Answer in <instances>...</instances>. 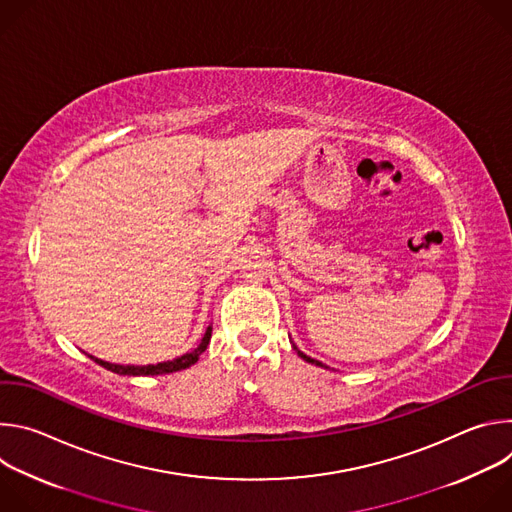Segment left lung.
<instances>
[{"instance_id": "obj_1", "label": "left lung", "mask_w": 512, "mask_h": 512, "mask_svg": "<svg viewBox=\"0 0 512 512\" xmlns=\"http://www.w3.org/2000/svg\"><path fill=\"white\" fill-rule=\"evenodd\" d=\"M291 346H294V350L298 352V356H300V358H304L306 362H312V364H316V367H324V364H322L320 360H314V358H310V356H308V354H304V352H302V350H300L296 344H291Z\"/></svg>"}]
</instances>
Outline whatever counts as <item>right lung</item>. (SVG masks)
Here are the masks:
<instances>
[{"label": "right lung", "mask_w": 512, "mask_h": 512, "mask_svg": "<svg viewBox=\"0 0 512 512\" xmlns=\"http://www.w3.org/2000/svg\"><path fill=\"white\" fill-rule=\"evenodd\" d=\"M210 336H212V326L206 328V332H204L200 344H198L194 350H190V352H186V354H182V356H178V358H174V360H166V362H158V364H145V367H137V364H115V362L101 360V358H97V356H93V354H89V356H91L97 364H101L103 369H107V371H111V373H117V375H127V377L166 375V373H176V371H182V369L192 367V364L200 358V354L206 350V346H208V342H210Z\"/></svg>", "instance_id": "obj_1"}]
</instances>
